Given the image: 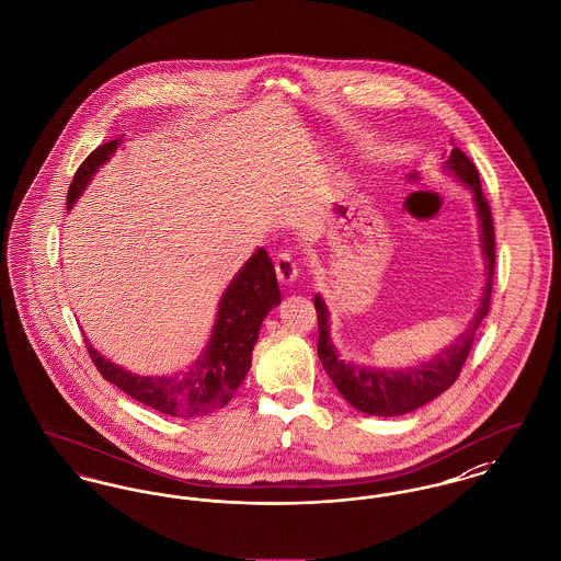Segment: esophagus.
Segmentation results:
<instances>
[{
  "label": "esophagus",
  "mask_w": 561,
  "mask_h": 561,
  "mask_svg": "<svg viewBox=\"0 0 561 561\" xmlns=\"http://www.w3.org/2000/svg\"><path fill=\"white\" fill-rule=\"evenodd\" d=\"M274 270H276V278L283 285H289V283H294L298 278V263L289 253H278L274 257Z\"/></svg>",
  "instance_id": "1"
}]
</instances>
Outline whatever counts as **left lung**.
Here are the masks:
<instances>
[{"instance_id":"obj_1","label":"left lung","mask_w":561,"mask_h":561,"mask_svg":"<svg viewBox=\"0 0 561 561\" xmlns=\"http://www.w3.org/2000/svg\"><path fill=\"white\" fill-rule=\"evenodd\" d=\"M448 172H453L461 183H466L474 193L477 213L481 221V242L486 262V283L483 289L481 306L470 321L468 330L457 337L450 346H447L436 359L404 368V370H376V368H359L357 364L340 359L328 325V308L323 299L314 298L317 319H319V344L317 353L332 382L336 385L342 398L357 411L376 416H396L414 411L434 398H438L443 391L457 380L461 373V366L468 359V353L472 348L474 336L479 332L481 321L485 319L491 304V285H493V270H495V233H493V219L491 208L486 204V197L481 188V179L477 165L470 161V157L461 149L450 150L447 161Z\"/></svg>"}]
</instances>
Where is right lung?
<instances>
[{"mask_svg": "<svg viewBox=\"0 0 561 561\" xmlns=\"http://www.w3.org/2000/svg\"><path fill=\"white\" fill-rule=\"evenodd\" d=\"M121 140H111L93 150L76 170L68 188V210L89 185L102 163L111 159ZM280 304L274 263L260 249L236 274L219 304L217 323L204 355L187 373L174 376H138L114 366L87 342L91 362L100 374L140 404L170 416H202L219 411L233 398L251 368L253 346L265 314Z\"/></svg>", "mask_w": 561, "mask_h": 561, "instance_id": "right-lung-1", "label": "right lung"}]
</instances>
